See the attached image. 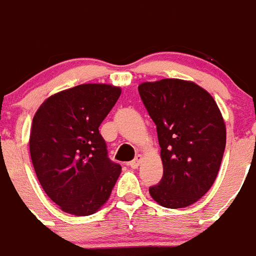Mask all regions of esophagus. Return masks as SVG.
<instances>
[{
    "label": "esophagus",
    "instance_id": "34e87169",
    "mask_svg": "<svg viewBox=\"0 0 256 256\" xmlns=\"http://www.w3.org/2000/svg\"><path fill=\"white\" fill-rule=\"evenodd\" d=\"M141 160H142V156L137 155L134 159H133L132 162H130V168H133V169H137L140 166V164H141Z\"/></svg>",
    "mask_w": 256,
    "mask_h": 256
}]
</instances>
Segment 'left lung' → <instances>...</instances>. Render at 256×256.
<instances>
[{
	"label": "left lung",
	"mask_w": 256,
	"mask_h": 256,
	"mask_svg": "<svg viewBox=\"0 0 256 256\" xmlns=\"http://www.w3.org/2000/svg\"><path fill=\"white\" fill-rule=\"evenodd\" d=\"M138 92L156 124L162 178L150 187L159 205L195 204L212 186L226 148V123L212 94L191 80L144 82Z\"/></svg>",
	"instance_id": "left-lung-1"
}]
</instances>
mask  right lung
<instances>
[{"label": "right lung", "instance_id": "right-lung-1", "mask_svg": "<svg viewBox=\"0 0 256 256\" xmlns=\"http://www.w3.org/2000/svg\"><path fill=\"white\" fill-rule=\"evenodd\" d=\"M120 87L87 83L52 94L32 122L29 150L40 186L62 212L91 216L108 200L122 172L98 126Z\"/></svg>", "mask_w": 256, "mask_h": 256}]
</instances>
